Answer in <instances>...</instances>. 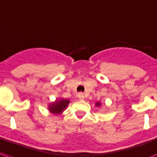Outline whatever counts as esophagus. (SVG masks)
Instances as JSON below:
<instances>
[{"label": "esophagus", "mask_w": 157, "mask_h": 157, "mask_svg": "<svg viewBox=\"0 0 157 157\" xmlns=\"http://www.w3.org/2000/svg\"><path fill=\"white\" fill-rule=\"evenodd\" d=\"M77 98H78L79 100H84L85 99V96L82 93H80V94H77Z\"/></svg>", "instance_id": "obj_1"}]
</instances>
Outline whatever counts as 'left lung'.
<instances>
[{"instance_id": "1", "label": "left lung", "mask_w": 157, "mask_h": 157, "mask_svg": "<svg viewBox=\"0 0 157 157\" xmlns=\"http://www.w3.org/2000/svg\"><path fill=\"white\" fill-rule=\"evenodd\" d=\"M95 105H96L97 107H100L101 105V101H97V102L95 103Z\"/></svg>"}]
</instances>
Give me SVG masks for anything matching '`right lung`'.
<instances>
[{
    "mask_svg": "<svg viewBox=\"0 0 157 157\" xmlns=\"http://www.w3.org/2000/svg\"><path fill=\"white\" fill-rule=\"evenodd\" d=\"M70 103V100L65 98H56L55 101L50 102L48 105V109L50 113L55 115H60Z\"/></svg>",
    "mask_w": 157,
    "mask_h": 157,
    "instance_id": "1",
    "label": "right lung"
}]
</instances>
